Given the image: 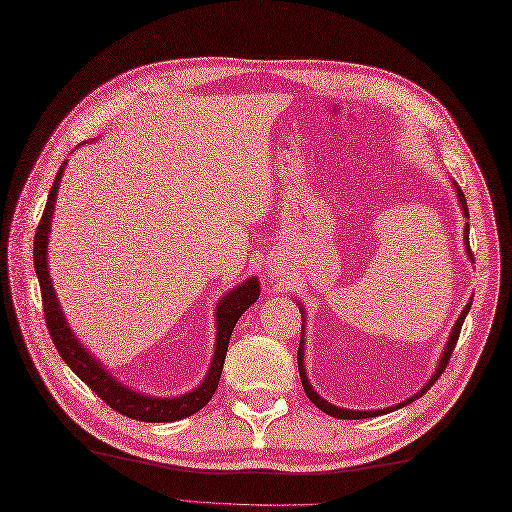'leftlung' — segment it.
<instances>
[{
	"label": "left lung",
	"instance_id": "8db88e82",
	"mask_svg": "<svg viewBox=\"0 0 512 512\" xmlns=\"http://www.w3.org/2000/svg\"><path fill=\"white\" fill-rule=\"evenodd\" d=\"M452 181V187H454V191H456V198H458V202H460V210H462V214H465L467 218H469V208H467V200H465V193H462V189L458 187V183L454 181V179H450ZM465 250H467V256L471 258V262H473V254H471V248H469V223L465 225ZM471 304H473V298L469 300V304L462 308V312H460V316L456 319V323H454V327H452V331H450V337H448V342H446V346H444V352H442V356H440V360H437V367H435V373L429 377V381L419 389V392L415 394V396H410V398H406L404 402H400V404H394V406H387V408H379V410H350V408H342V406H335V404H331V402H327L323 396H319L314 392V387L310 385V381H308V375H306V364H304V346H306V342H304V316H306V310L302 308V304H298V308H300V314H302V339H300V348H298V369H300V379H302V385H304V392H306V396L310 398V402L316 406V408H321L323 412H327V415H331V417H335V419H371V417H379V415H387V412H394V410H398V408H402V406H406V404H410V402H415V400H419L427 389L437 381V377H440L442 373H444V369L448 367V360H450V354H452V350H454V346H456V339H458V335H460V327H462V323H465V319H467V314H469V310H471Z\"/></svg>",
	"mask_w": 512,
	"mask_h": 512
}]
</instances>
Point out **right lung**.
<instances>
[{
  "instance_id": "obj_1",
  "label": "right lung",
  "mask_w": 512,
  "mask_h": 512,
  "mask_svg": "<svg viewBox=\"0 0 512 512\" xmlns=\"http://www.w3.org/2000/svg\"><path fill=\"white\" fill-rule=\"evenodd\" d=\"M68 160L62 162L58 175L54 179V185L50 189V196H47V204L41 216V223L35 233V273L41 285V298H43V312H45V323L47 329H50V335L54 339V346L58 348V354L62 360L68 364L81 381H85L93 392L100 396L110 408H114L120 415H125L135 421H145V423H173L185 417L196 415L198 410H202L210 398L214 396L218 381H221L223 373V364L229 348V339L235 329V323L239 321V316L246 312L260 296V281L258 277H250L237 287L218 300L216 310H214V319H216V337H214V354L210 360L208 373L204 381L193 387L191 392L173 396V398H162V396H148L141 394L137 389L120 383L108 369L102 360H97L75 335V331L70 329L66 316L62 312V306L58 302L56 289L52 283L50 275V262H47V246H50V231H52V221H54V208L58 200V189L60 181L64 175Z\"/></svg>"
}]
</instances>
